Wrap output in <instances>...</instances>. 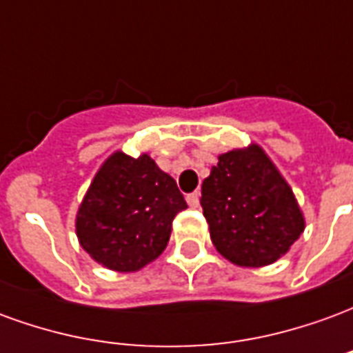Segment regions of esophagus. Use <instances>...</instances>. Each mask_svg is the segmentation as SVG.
<instances>
[{
    "mask_svg": "<svg viewBox=\"0 0 353 353\" xmlns=\"http://www.w3.org/2000/svg\"><path fill=\"white\" fill-rule=\"evenodd\" d=\"M187 204L191 208H199L200 206V192H191V194H187Z\"/></svg>",
    "mask_w": 353,
    "mask_h": 353,
    "instance_id": "1",
    "label": "esophagus"
}]
</instances>
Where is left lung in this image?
Instances as JSON below:
<instances>
[{
  "label": "left lung",
  "instance_id": "left-lung-1",
  "mask_svg": "<svg viewBox=\"0 0 353 353\" xmlns=\"http://www.w3.org/2000/svg\"><path fill=\"white\" fill-rule=\"evenodd\" d=\"M217 159L200 199L215 250L242 268L272 265L306 227L295 192L257 143Z\"/></svg>",
  "mask_w": 353,
  "mask_h": 353
}]
</instances>
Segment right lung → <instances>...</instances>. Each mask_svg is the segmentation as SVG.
<instances>
[{"instance_id":"obj_1","label":"right lung","mask_w":353,"mask_h":353,"mask_svg":"<svg viewBox=\"0 0 353 353\" xmlns=\"http://www.w3.org/2000/svg\"><path fill=\"white\" fill-rule=\"evenodd\" d=\"M187 208L176 179L149 153H111L101 162L75 215L81 248L115 272H138L168 245L172 223Z\"/></svg>"}]
</instances>
